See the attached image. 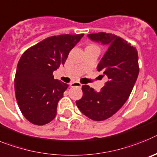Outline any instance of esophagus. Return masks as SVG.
Returning a JSON list of instances; mask_svg holds the SVG:
<instances>
[{
    "instance_id": "34e87169",
    "label": "esophagus",
    "mask_w": 157,
    "mask_h": 157,
    "mask_svg": "<svg viewBox=\"0 0 157 157\" xmlns=\"http://www.w3.org/2000/svg\"><path fill=\"white\" fill-rule=\"evenodd\" d=\"M70 86L71 87H78V88H81V86H82V84H80V82H77V81H76V82L71 83Z\"/></svg>"
}]
</instances>
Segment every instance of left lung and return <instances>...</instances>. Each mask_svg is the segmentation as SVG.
I'll return each mask as SVG.
<instances>
[{
  "label": "left lung",
  "mask_w": 157,
  "mask_h": 157,
  "mask_svg": "<svg viewBox=\"0 0 157 157\" xmlns=\"http://www.w3.org/2000/svg\"><path fill=\"white\" fill-rule=\"evenodd\" d=\"M90 39L108 46L97 66L108 77L105 86L96 92L85 84L83 96L76 104L94 121H103L114 114L126 102L139 73L138 54L135 47L114 34H89Z\"/></svg>",
  "instance_id": "8db88e82"
}]
</instances>
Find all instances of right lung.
<instances>
[{"mask_svg": "<svg viewBox=\"0 0 157 157\" xmlns=\"http://www.w3.org/2000/svg\"><path fill=\"white\" fill-rule=\"evenodd\" d=\"M84 34L60 35L43 39L22 54L15 76V92L20 110L32 124L43 126L57 114L60 99L69 87L54 78L69 53Z\"/></svg>", "mask_w": 157, "mask_h": 157, "instance_id": "1", "label": "right lung"}]
</instances>
